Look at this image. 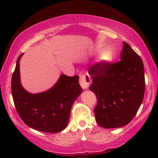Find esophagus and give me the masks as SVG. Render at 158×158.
<instances>
[{
	"mask_svg": "<svg viewBox=\"0 0 158 158\" xmlns=\"http://www.w3.org/2000/svg\"><path fill=\"white\" fill-rule=\"evenodd\" d=\"M80 85H81V87L83 88V89H87L89 87L90 82H91V80H90V75L88 74H82L80 75Z\"/></svg>",
	"mask_w": 158,
	"mask_h": 158,
	"instance_id": "esophagus-1",
	"label": "esophagus"
}]
</instances>
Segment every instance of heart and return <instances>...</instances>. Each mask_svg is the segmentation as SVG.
<instances>
[{"label":"heart","instance_id":"heart-1","mask_svg":"<svg viewBox=\"0 0 158 158\" xmlns=\"http://www.w3.org/2000/svg\"><path fill=\"white\" fill-rule=\"evenodd\" d=\"M111 57H112L111 53L108 50L103 52L102 55H101V60L104 62H108L109 61V60H111Z\"/></svg>","mask_w":158,"mask_h":158}]
</instances>
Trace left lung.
<instances>
[{
	"mask_svg": "<svg viewBox=\"0 0 158 158\" xmlns=\"http://www.w3.org/2000/svg\"><path fill=\"white\" fill-rule=\"evenodd\" d=\"M123 45L119 61H101L88 70L93 82L89 89L97 98L95 117L103 128H118L129 124L144 98L143 62L127 42Z\"/></svg>",
	"mask_w": 158,
	"mask_h": 158,
	"instance_id": "8db88e82",
	"label": "left lung"
}]
</instances>
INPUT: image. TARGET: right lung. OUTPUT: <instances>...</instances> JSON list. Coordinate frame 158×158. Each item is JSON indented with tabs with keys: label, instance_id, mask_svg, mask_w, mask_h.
<instances>
[{
	"label": "right lung",
	"instance_id": "obj_1",
	"mask_svg": "<svg viewBox=\"0 0 158 158\" xmlns=\"http://www.w3.org/2000/svg\"><path fill=\"white\" fill-rule=\"evenodd\" d=\"M19 56L12 75L13 100L19 116L27 126L47 133H57L68 125L72 106L81 94L78 75H61L57 83L46 92L31 94L20 83Z\"/></svg>",
	"mask_w": 158,
	"mask_h": 158
}]
</instances>
